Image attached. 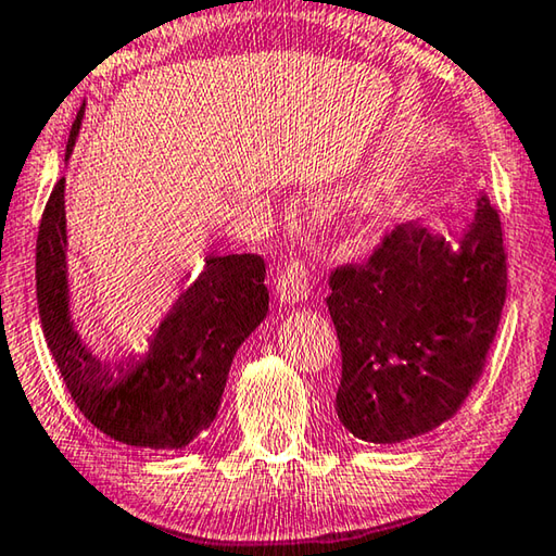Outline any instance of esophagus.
<instances>
[{
  "instance_id": "obj_1",
  "label": "esophagus",
  "mask_w": 556,
  "mask_h": 556,
  "mask_svg": "<svg viewBox=\"0 0 556 556\" xmlns=\"http://www.w3.org/2000/svg\"><path fill=\"white\" fill-rule=\"evenodd\" d=\"M278 300L286 305L303 303L309 295V268L303 261H290L288 266L280 270L278 278Z\"/></svg>"
}]
</instances>
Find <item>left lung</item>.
Instances as JSON below:
<instances>
[{
	"label": "left lung",
	"mask_w": 556,
	"mask_h": 556,
	"mask_svg": "<svg viewBox=\"0 0 556 556\" xmlns=\"http://www.w3.org/2000/svg\"><path fill=\"white\" fill-rule=\"evenodd\" d=\"M508 286L498 212L485 194L456 247L420 219L362 266L329 276L342 349L337 415L364 442L395 444L456 415L498 332Z\"/></svg>",
	"instance_id": "left-lung-1"
}]
</instances>
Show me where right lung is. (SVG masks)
Here are the masks:
<instances>
[{
  "label": "right lung",
  "instance_id": "add662e5",
  "mask_svg": "<svg viewBox=\"0 0 556 556\" xmlns=\"http://www.w3.org/2000/svg\"><path fill=\"white\" fill-rule=\"evenodd\" d=\"M85 106L67 139L73 155ZM266 263L256 253L207 256L139 362H102L77 334L67 283L65 178L46 202L36 241V298L46 344L75 405L112 440L182 450L217 417L237 349L268 313Z\"/></svg>",
  "mask_w": 556,
  "mask_h": 556
}]
</instances>
